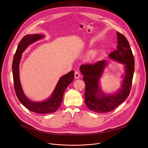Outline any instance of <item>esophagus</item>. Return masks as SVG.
I'll return each mask as SVG.
<instances>
[{
  "mask_svg": "<svg viewBox=\"0 0 148 148\" xmlns=\"http://www.w3.org/2000/svg\"><path fill=\"white\" fill-rule=\"evenodd\" d=\"M80 77V74L79 72L78 71H75V78L76 79H79Z\"/></svg>",
  "mask_w": 148,
  "mask_h": 148,
  "instance_id": "esophagus-1",
  "label": "esophagus"
}]
</instances>
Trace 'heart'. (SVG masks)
Instances as JSON below:
<instances>
[{
    "label": "heart",
    "instance_id": "b5f03b06",
    "mask_svg": "<svg viewBox=\"0 0 148 148\" xmlns=\"http://www.w3.org/2000/svg\"><path fill=\"white\" fill-rule=\"evenodd\" d=\"M98 54V51L97 50H92L90 51L88 55V60H93L94 59Z\"/></svg>",
    "mask_w": 148,
    "mask_h": 148
}]
</instances>
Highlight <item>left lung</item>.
<instances>
[{
    "label": "left lung",
    "instance_id": "obj_1",
    "mask_svg": "<svg viewBox=\"0 0 148 148\" xmlns=\"http://www.w3.org/2000/svg\"><path fill=\"white\" fill-rule=\"evenodd\" d=\"M117 49L108 58L124 65V73L121 88L113 93L106 94L100 85V79L108 61L103 60L96 63L83 64L80 67L85 84V103L91 111L105 113L112 111L124 101L129 95L134 71V59L127 38L117 32Z\"/></svg>",
    "mask_w": 148,
    "mask_h": 148
}]
</instances>
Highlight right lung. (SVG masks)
Returning a JSON list of instances; mask_svg holds the SVG:
<instances>
[{"mask_svg":"<svg viewBox=\"0 0 148 148\" xmlns=\"http://www.w3.org/2000/svg\"><path fill=\"white\" fill-rule=\"evenodd\" d=\"M44 38V36L41 34H28L24 36L19 43L14 55L12 68L15 90L19 101L31 112L47 114L56 112L60 107L66 88L73 80L75 72L72 71L60 78L52 93L48 99L37 102L32 101L26 97L22 89L19 77V64L22 53L29 45Z\"/></svg>","mask_w":148,"mask_h":148,"instance_id":"1","label":"right lung"}]
</instances>
